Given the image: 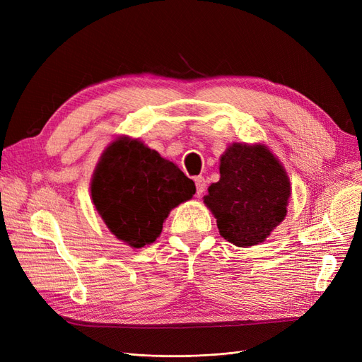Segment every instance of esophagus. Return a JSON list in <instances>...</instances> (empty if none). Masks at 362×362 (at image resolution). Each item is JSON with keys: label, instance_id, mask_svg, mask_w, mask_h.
I'll list each match as a JSON object with an SVG mask.
<instances>
[{"label": "esophagus", "instance_id": "34e87169", "mask_svg": "<svg viewBox=\"0 0 362 362\" xmlns=\"http://www.w3.org/2000/svg\"><path fill=\"white\" fill-rule=\"evenodd\" d=\"M194 182H196V194L202 196L204 192H205V187H206L204 177H196V178H194Z\"/></svg>", "mask_w": 362, "mask_h": 362}]
</instances>
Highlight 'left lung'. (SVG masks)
Listing matches in <instances>:
<instances>
[{"instance_id": "left-lung-1", "label": "left lung", "mask_w": 362, "mask_h": 362, "mask_svg": "<svg viewBox=\"0 0 362 362\" xmlns=\"http://www.w3.org/2000/svg\"><path fill=\"white\" fill-rule=\"evenodd\" d=\"M218 170L221 180L204 196L218 233L238 247L262 243L287 214L291 187L286 169L266 145L233 144Z\"/></svg>"}]
</instances>
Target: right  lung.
<instances>
[{
	"label": "right lung",
	"instance_id": "1",
	"mask_svg": "<svg viewBox=\"0 0 362 362\" xmlns=\"http://www.w3.org/2000/svg\"><path fill=\"white\" fill-rule=\"evenodd\" d=\"M194 182L139 139L105 148L90 182L92 202L116 238L139 249L154 243L170 210L194 194Z\"/></svg>",
	"mask_w": 362,
	"mask_h": 362
}]
</instances>
